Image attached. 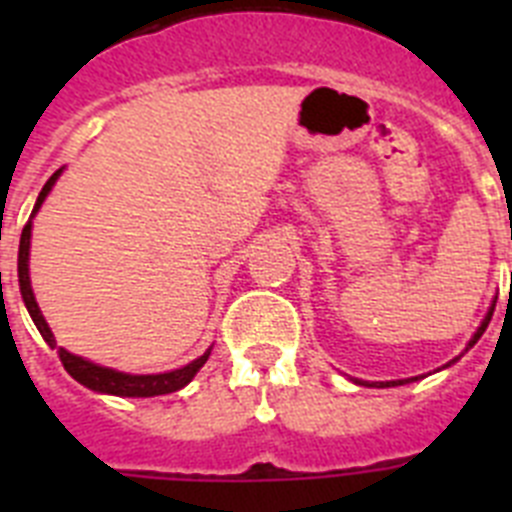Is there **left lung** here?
<instances>
[{"label":"left lung","mask_w":512,"mask_h":512,"mask_svg":"<svg viewBox=\"0 0 512 512\" xmlns=\"http://www.w3.org/2000/svg\"><path fill=\"white\" fill-rule=\"evenodd\" d=\"M492 312H495V307H490V312H487V318L482 320V325H479V330H477V333H474V338H472V341H469L467 348H472L474 343L479 341V336L485 333V328H487V325H490V320H492ZM446 366H449V364H446ZM415 379H418V377H415ZM408 382H413V379H397V382H377V384H372V387H397V384H408Z\"/></svg>","instance_id":"obj_1"}]
</instances>
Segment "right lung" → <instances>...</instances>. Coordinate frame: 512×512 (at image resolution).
<instances>
[{
    "instance_id": "add662e5",
    "label": "right lung",
    "mask_w": 512,
    "mask_h": 512,
    "mask_svg": "<svg viewBox=\"0 0 512 512\" xmlns=\"http://www.w3.org/2000/svg\"><path fill=\"white\" fill-rule=\"evenodd\" d=\"M58 174H56L45 182L43 192H40L38 202H35V210L43 205V200L48 197L51 187L56 184ZM30 220L27 225L22 228V238H20V256H17V277H20V292H22V300H25L27 312H30V318L33 323L38 325L40 336L45 338V343L51 348H56V338H53L51 328L45 323V318L40 315V307L35 302L33 295V287H30V271H27V256H30ZM210 351L200 356V359H194L192 364L182 366V369H176V372H166V374H125V372H115V369H107V366H97L92 361L81 359V356L69 354L66 348H58V359H61L63 369L71 374L79 384L89 387L94 392H107V395H120V397H153V395H169V392L182 390L184 384L192 382V377L202 369V364L207 361Z\"/></svg>"
}]
</instances>
